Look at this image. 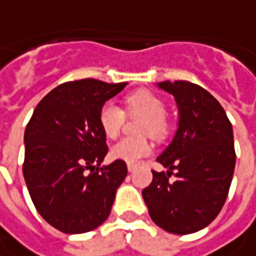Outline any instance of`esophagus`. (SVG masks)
<instances>
[{
	"instance_id": "34e87169",
	"label": "esophagus",
	"mask_w": 256,
	"mask_h": 256,
	"mask_svg": "<svg viewBox=\"0 0 256 256\" xmlns=\"http://www.w3.org/2000/svg\"><path fill=\"white\" fill-rule=\"evenodd\" d=\"M136 169V164H128V172H133Z\"/></svg>"
}]
</instances>
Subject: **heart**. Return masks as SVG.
<instances>
[{
	"mask_svg": "<svg viewBox=\"0 0 256 256\" xmlns=\"http://www.w3.org/2000/svg\"><path fill=\"white\" fill-rule=\"evenodd\" d=\"M126 107L130 113L144 117L142 124V133H150L152 136L160 138L168 132L166 104L159 96L152 92L142 90L128 96ZM124 123V112L113 102L104 103L98 113V124L104 136L116 139ZM152 143L144 138H124L110 150V154L116 160L134 164L152 153Z\"/></svg>",
	"mask_w": 256,
	"mask_h": 256,
	"instance_id": "heart-1",
	"label": "heart"
}]
</instances>
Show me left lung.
I'll return each mask as SVG.
<instances>
[{"label":"left lung","instance_id":"obj_1","mask_svg":"<svg viewBox=\"0 0 256 256\" xmlns=\"http://www.w3.org/2000/svg\"><path fill=\"white\" fill-rule=\"evenodd\" d=\"M158 86L174 97L179 126L158 158L168 172L153 170L142 194L158 226L188 235L208 226L226 200L236 162L234 130L224 107L200 86L182 80Z\"/></svg>","mask_w":256,"mask_h":256}]
</instances>
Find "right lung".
<instances>
[{"label": "right lung", "mask_w": 256, "mask_h": 256, "mask_svg": "<svg viewBox=\"0 0 256 256\" xmlns=\"http://www.w3.org/2000/svg\"><path fill=\"white\" fill-rule=\"evenodd\" d=\"M128 83L84 78L57 86L28 122L22 173L31 200L51 226L84 234L106 220L128 176L122 160L102 166L108 148L98 113Z\"/></svg>", "instance_id": "obj_1"}]
</instances>
